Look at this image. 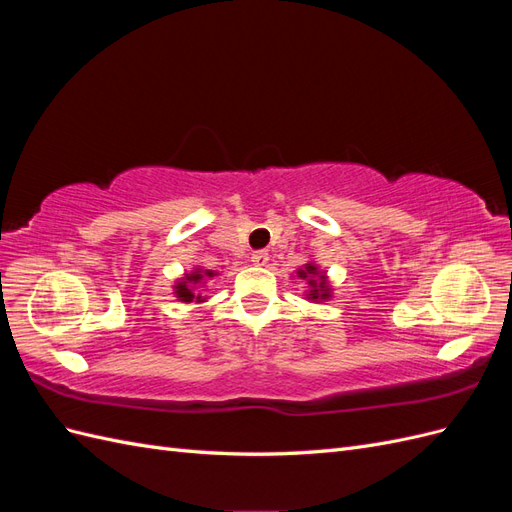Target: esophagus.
Here are the masks:
<instances>
[{
	"label": "esophagus",
	"instance_id": "1",
	"mask_svg": "<svg viewBox=\"0 0 512 512\" xmlns=\"http://www.w3.org/2000/svg\"><path fill=\"white\" fill-rule=\"evenodd\" d=\"M252 262H254V265L256 267H267V262H269V254L267 252H254L252 254Z\"/></svg>",
	"mask_w": 512,
	"mask_h": 512
}]
</instances>
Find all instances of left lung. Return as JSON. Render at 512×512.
<instances>
[{
    "instance_id": "obj_1",
    "label": "left lung",
    "mask_w": 512,
    "mask_h": 512,
    "mask_svg": "<svg viewBox=\"0 0 512 512\" xmlns=\"http://www.w3.org/2000/svg\"><path fill=\"white\" fill-rule=\"evenodd\" d=\"M314 275H316V269L312 265L305 267V271H299V277H303V280H307V277H314ZM309 286H312V290H309V294H312V297H309V299L329 297V294H327V282H324V277H320L318 282L316 280H309Z\"/></svg>"
}]
</instances>
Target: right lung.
<instances>
[{"instance_id": "right-lung-1", "label": "right lung", "mask_w": 512, "mask_h": 512, "mask_svg": "<svg viewBox=\"0 0 512 512\" xmlns=\"http://www.w3.org/2000/svg\"><path fill=\"white\" fill-rule=\"evenodd\" d=\"M213 277V271H194L192 275L185 277V280L181 284H177V297L185 303H192V301H200V294H194L192 292V284H198L203 277Z\"/></svg>"}]
</instances>
